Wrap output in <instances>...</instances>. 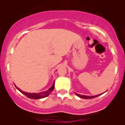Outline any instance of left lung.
Returning a JSON list of instances; mask_svg holds the SVG:
<instances>
[{"instance_id":"8db88e82","label":"left lung","mask_w":125,"mask_h":125,"mask_svg":"<svg viewBox=\"0 0 125 125\" xmlns=\"http://www.w3.org/2000/svg\"><path fill=\"white\" fill-rule=\"evenodd\" d=\"M76 94L77 96H79V97H81V98H83V99H92V98H94V97H96L98 96L101 95V94H97V95H96V96H85V95H81V94Z\"/></svg>"}]
</instances>
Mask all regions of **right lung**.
Returning <instances> with one entry per match:
<instances>
[{"mask_svg": "<svg viewBox=\"0 0 125 125\" xmlns=\"http://www.w3.org/2000/svg\"><path fill=\"white\" fill-rule=\"evenodd\" d=\"M15 86L16 87V89L18 90H19L20 92L23 94H25V96H26L27 97H29V98L31 99H42V98H44V97H46L47 96H48L53 91L54 89V81L53 83L52 86L50 87L49 89L46 91H44V92H39L38 94H36V93H28V92H23L22 90L20 89L19 88H18L16 86Z\"/></svg>", "mask_w": 125, "mask_h": 125, "instance_id": "1", "label": "right lung"}]
</instances>
